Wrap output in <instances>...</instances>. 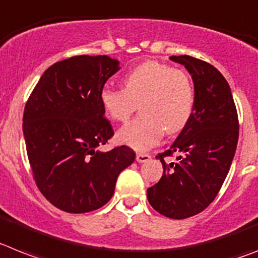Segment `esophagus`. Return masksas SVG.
<instances>
[{"mask_svg":"<svg viewBox=\"0 0 258 258\" xmlns=\"http://www.w3.org/2000/svg\"><path fill=\"white\" fill-rule=\"evenodd\" d=\"M136 159H137L138 163H145V162H149L151 159V155L150 154H145V153H138L136 155Z\"/></svg>","mask_w":258,"mask_h":258,"instance_id":"esophagus-1","label":"esophagus"}]
</instances>
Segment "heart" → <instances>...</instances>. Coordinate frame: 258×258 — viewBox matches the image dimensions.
<instances>
[{
	"instance_id": "obj_1",
	"label": "heart",
	"mask_w": 258,
	"mask_h": 258,
	"mask_svg": "<svg viewBox=\"0 0 258 258\" xmlns=\"http://www.w3.org/2000/svg\"><path fill=\"white\" fill-rule=\"evenodd\" d=\"M124 89L104 87L100 103L114 121L129 120L140 103V117L121 127L118 138L136 150L159 142L163 133L177 134L188 125L195 108L192 79L181 69L159 61H145L125 74Z\"/></svg>"
}]
</instances>
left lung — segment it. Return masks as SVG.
Returning <instances> with one entry per match:
<instances>
[{"instance_id": "left-lung-1", "label": "left lung", "mask_w": 258, "mask_h": 258, "mask_svg": "<svg viewBox=\"0 0 258 258\" xmlns=\"http://www.w3.org/2000/svg\"><path fill=\"white\" fill-rule=\"evenodd\" d=\"M186 68L195 83V108L188 125L156 159L163 176L147 189V200L162 215L185 219L208 208L230 171L239 138L236 105L227 81L206 61L171 56ZM176 153V162L165 158Z\"/></svg>"}]
</instances>
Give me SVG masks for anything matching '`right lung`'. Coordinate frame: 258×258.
<instances>
[{
  "label": "right lung",
  "mask_w": 258,
  "mask_h": 258,
  "mask_svg": "<svg viewBox=\"0 0 258 258\" xmlns=\"http://www.w3.org/2000/svg\"><path fill=\"white\" fill-rule=\"evenodd\" d=\"M120 69L108 56H74L49 66L31 92L23 113L28 162L41 195L60 210L82 214L113 196L121 171L136 153L98 149L113 137L100 91Z\"/></svg>",
  "instance_id": "obj_1"
}]
</instances>
